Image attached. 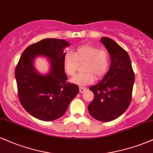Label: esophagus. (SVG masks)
<instances>
[{
  "instance_id": "obj_1",
  "label": "esophagus",
  "mask_w": 153,
  "mask_h": 153,
  "mask_svg": "<svg viewBox=\"0 0 153 153\" xmlns=\"http://www.w3.org/2000/svg\"><path fill=\"white\" fill-rule=\"evenodd\" d=\"M79 91H80V93H83V92H85V91H86V88H84V87H81L80 86V88H79Z\"/></svg>"
}]
</instances>
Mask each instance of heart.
I'll return each mask as SVG.
<instances>
[{"mask_svg":"<svg viewBox=\"0 0 153 153\" xmlns=\"http://www.w3.org/2000/svg\"><path fill=\"white\" fill-rule=\"evenodd\" d=\"M82 65L83 73L75 75L71 81L77 85H90L95 76L101 78L106 75L109 68L110 57L106 50L92 45H84L77 47L73 54L66 53L63 57V67L67 75L73 76L78 71L79 64Z\"/></svg>","mask_w":153,"mask_h":153,"instance_id":"heart-1","label":"heart"}]
</instances>
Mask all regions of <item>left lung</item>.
Listing matches in <instances>:
<instances>
[{
  "mask_svg": "<svg viewBox=\"0 0 153 153\" xmlns=\"http://www.w3.org/2000/svg\"><path fill=\"white\" fill-rule=\"evenodd\" d=\"M101 42L109 53L111 65L102 80L89 88L94 98L88 108L94 119L110 122L120 117L130 104L134 73L129 54L122 47L108 37H102Z\"/></svg>",
  "mask_w": 153,
  "mask_h": 153,
  "instance_id": "obj_1",
  "label": "left lung"
}]
</instances>
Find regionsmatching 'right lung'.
<instances>
[{"label":"right lung","instance_id":"right-lung-1","mask_svg":"<svg viewBox=\"0 0 153 153\" xmlns=\"http://www.w3.org/2000/svg\"><path fill=\"white\" fill-rule=\"evenodd\" d=\"M70 46L65 40L45 39L24 51L15 70L19 101L28 113L46 122L59 118L79 92L78 86L67 82L63 67L64 49ZM44 56L51 62L50 72L39 74L33 62Z\"/></svg>","mask_w":153,"mask_h":153}]
</instances>
